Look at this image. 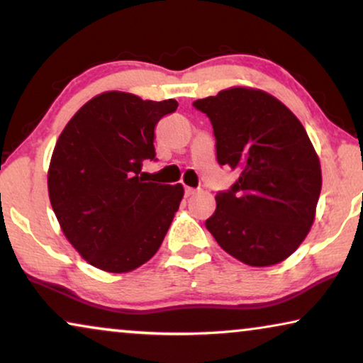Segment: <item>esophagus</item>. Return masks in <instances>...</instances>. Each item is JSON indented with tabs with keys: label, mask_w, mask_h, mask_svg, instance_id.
Returning a JSON list of instances; mask_svg holds the SVG:
<instances>
[{
	"label": "esophagus",
	"mask_w": 363,
	"mask_h": 363,
	"mask_svg": "<svg viewBox=\"0 0 363 363\" xmlns=\"http://www.w3.org/2000/svg\"><path fill=\"white\" fill-rule=\"evenodd\" d=\"M196 190L195 188H191V186H185V196H190V195H193V193H195Z\"/></svg>",
	"instance_id": "esophagus-1"
}]
</instances>
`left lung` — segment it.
I'll use <instances>...</instances> for the list:
<instances>
[{"label": "left lung", "mask_w": 363, "mask_h": 363, "mask_svg": "<svg viewBox=\"0 0 363 363\" xmlns=\"http://www.w3.org/2000/svg\"><path fill=\"white\" fill-rule=\"evenodd\" d=\"M193 107L210 118L218 163L240 173L230 190L216 193L206 230L245 264L284 261L309 233L322 186L306 128L284 104L255 89H226Z\"/></svg>", "instance_id": "obj_1"}]
</instances>
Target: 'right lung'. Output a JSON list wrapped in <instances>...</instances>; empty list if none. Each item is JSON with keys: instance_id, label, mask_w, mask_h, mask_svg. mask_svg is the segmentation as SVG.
I'll return each mask as SVG.
<instances>
[{"instance_id": "add662e5", "label": "right lung", "mask_w": 363, "mask_h": 363, "mask_svg": "<svg viewBox=\"0 0 363 363\" xmlns=\"http://www.w3.org/2000/svg\"><path fill=\"white\" fill-rule=\"evenodd\" d=\"M178 102L104 92L79 108L54 147L49 200L69 242L107 272H128L155 255L183 198V186L147 182L157 162L155 127Z\"/></svg>"}]
</instances>
